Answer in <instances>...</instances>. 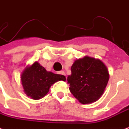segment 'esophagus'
Returning <instances> with one entry per match:
<instances>
[{
	"label": "esophagus",
	"mask_w": 129,
	"mask_h": 129,
	"mask_svg": "<svg viewBox=\"0 0 129 129\" xmlns=\"http://www.w3.org/2000/svg\"><path fill=\"white\" fill-rule=\"evenodd\" d=\"M59 74H61L63 76H66V73H65L64 71H60V72H59Z\"/></svg>",
	"instance_id": "obj_1"
}]
</instances>
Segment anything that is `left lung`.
Instances as JSON below:
<instances>
[{
    "mask_svg": "<svg viewBox=\"0 0 129 129\" xmlns=\"http://www.w3.org/2000/svg\"><path fill=\"white\" fill-rule=\"evenodd\" d=\"M71 72L67 79L70 91L81 103L96 102L103 94L109 74L101 60L85 56L74 62Z\"/></svg>",
    "mask_w": 129,
    "mask_h": 129,
    "instance_id": "obj_1",
    "label": "left lung"
}]
</instances>
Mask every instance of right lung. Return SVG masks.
<instances>
[{
    "label": "right lung",
    "instance_id": "1",
    "mask_svg": "<svg viewBox=\"0 0 129 129\" xmlns=\"http://www.w3.org/2000/svg\"><path fill=\"white\" fill-rule=\"evenodd\" d=\"M66 77L48 72L38 61L27 66L21 74L24 91L33 100H39L46 96L53 84L59 81H66Z\"/></svg>",
    "mask_w": 129,
    "mask_h": 129
}]
</instances>
